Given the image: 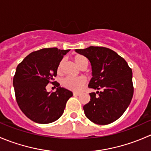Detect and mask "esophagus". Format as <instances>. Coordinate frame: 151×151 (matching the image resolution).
Segmentation results:
<instances>
[{
  "mask_svg": "<svg viewBox=\"0 0 151 151\" xmlns=\"http://www.w3.org/2000/svg\"><path fill=\"white\" fill-rule=\"evenodd\" d=\"M73 94H74V96H79L80 95V93H78V92H74L73 93Z\"/></svg>",
  "mask_w": 151,
  "mask_h": 151,
  "instance_id": "34e87169",
  "label": "esophagus"
}]
</instances>
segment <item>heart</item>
Masks as SVG:
<instances>
[{
    "mask_svg": "<svg viewBox=\"0 0 151 151\" xmlns=\"http://www.w3.org/2000/svg\"><path fill=\"white\" fill-rule=\"evenodd\" d=\"M73 60L75 62L76 64L81 69H84L87 67L88 64V59L85 56L82 55H75L73 57ZM63 61L59 63L58 66V72L60 73L62 70V66H63ZM85 80L83 77H78V78H72V77H66L62 81V85L64 88L73 91H78L81 89L82 87L85 85Z\"/></svg>",
    "mask_w": 151,
    "mask_h": 151,
    "instance_id": "b5f03b06",
    "label": "heart"
}]
</instances>
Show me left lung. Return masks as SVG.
Returning a JSON list of instances; mask_svg holds the SVG:
<instances>
[{
	"label": "left lung",
	"instance_id": "left-lung-1",
	"mask_svg": "<svg viewBox=\"0 0 151 151\" xmlns=\"http://www.w3.org/2000/svg\"><path fill=\"white\" fill-rule=\"evenodd\" d=\"M75 52L89 60L92 76L88 87L101 90L91 93L84 105L85 115L93 123L106 125L118 120L126 111L134 93L132 70L118 53L109 48L91 46Z\"/></svg>",
	"mask_w": 151,
	"mask_h": 151
}]
</instances>
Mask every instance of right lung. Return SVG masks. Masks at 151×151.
Listing matches in <instances>:
<instances>
[{
    "label": "right lung",
    "instance_id": "right-lung-1",
    "mask_svg": "<svg viewBox=\"0 0 151 151\" xmlns=\"http://www.w3.org/2000/svg\"><path fill=\"white\" fill-rule=\"evenodd\" d=\"M69 50L42 49L29 54L17 67L13 79L17 102L31 121L46 124L63 115L72 92L58 83L55 92H48L46 86L57 76L59 63Z\"/></svg>",
    "mask_w": 151,
    "mask_h": 151
}]
</instances>
